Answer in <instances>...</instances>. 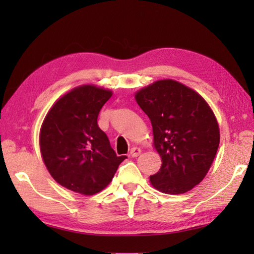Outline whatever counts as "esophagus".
I'll return each mask as SVG.
<instances>
[{
  "label": "esophagus",
  "mask_w": 254,
  "mask_h": 254,
  "mask_svg": "<svg viewBox=\"0 0 254 254\" xmlns=\"http://www.w3.org/2000/svg\"><path fill=\"white\" fill-rule=\"evenodd\" d=\"M141 153H142V150L138 147H132L130 150V155L132 156V157H137V156L141 155Z\"/></svg>",
  "instance_id": "34e87169"
}]
</instances>
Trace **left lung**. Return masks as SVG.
Segmentation results:
<instances>
[{"label":"left lung","mask_w":254,"mask_h":254,"mask_svg":"<svg viewBox=\"0 0 254 254\" xmlns=\"http://www.w3.org/2000/svg\"><path fill=\"white\" fill-rule=\"evenodd\" d=\"M135 99L153 127L154 147L161 157L150 183L167 194L190 191L206 176L219 145L214 112L196 91L174 79L138 90Z\"/></svg>","instance_id":"left-lung-1"}]
</instances>
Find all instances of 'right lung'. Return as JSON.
I'll return each instance as SVG.
<instances>
[{
  "mask_svg": "<svg viewBox=\"0 0 254 254\" xmlns=\"http://www.w3.org/2000/svg\"><path fill=\"white\" fill-rule=\"evenodd\" d=\"M112 91L83 85L61 97L40 128V150L59 185L93 195L109 185L127 156H117L97 119Z\"/></svg>",
  "mask_w": 254,
  "mask_h": 254,
  "instance_id": "1",
  "label": "right lung"
}]
</instances>
